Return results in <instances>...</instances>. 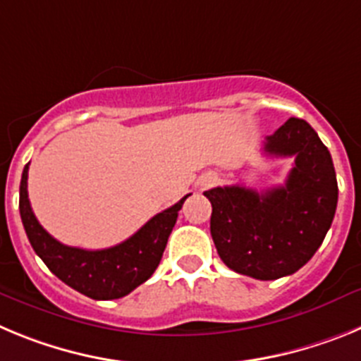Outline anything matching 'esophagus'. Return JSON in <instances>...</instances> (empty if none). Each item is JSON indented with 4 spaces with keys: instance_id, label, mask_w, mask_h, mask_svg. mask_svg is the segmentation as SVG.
I'll return each mask as SVG.
<instances>
[{
    "instance_id": "obj_1",
    "label": "esophagus",
    "mask_w": 361,
    "mask_h": 361,
    "mask_svg": "<svg viewBox=\"0 0 361 361\" xmlns=\"http://www.w3.org/2000/svg\"><path fill=\"white\" fill-rule=\"evenodd\" d=\"M215 180H216V178L213 177V175H206V177L200 178L199 186L200 188H208V186H212V184H215Z\"/></svg>"
}]
</instances>
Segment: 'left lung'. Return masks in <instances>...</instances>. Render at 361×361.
Wrapping results in <instances>:
<instances>
[{
	"label": "left lung",
	"mask_w": 361,
	"mask_h": 361,
	"mask_svg": "<svg viewBox=\"0 0 361 361\" xmlns=\"http://www.w3.org/2000/svg\"><path fill=\"white\" fill-rule=\"evenodd\" d=\"M264 153L295 159L283 186L260 193L235 184L204 195L212 202L209 229L222 262L251 279L276 280L317 253L333 224L338 184L329 149L304 119L291 117L266 137Z\"/></svg>",
	"instance_id": "1"
}]
</instances>
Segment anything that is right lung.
I'll list each match as a JSON object with an SVG mask.
<instances>
[{
    "instance_id": "obj_1",
    "label": "right lung",
    "mask_w": 361,
    "mask_h": 361,
    "mask_svg": "<svg viewBox=\"0 0 361 361\" xmlns=\"http://www.w3.org/2000/svg\"><path fill=\"white\" fill-rule=\"evenodd\" d=\"M28 164L19 184V213L32 247L57 279L88 298L114 300L126 296L153 275L177 222L178 209L190 195L157 213L135 235L114 247L95 251L70 247L44 231L32 212L27 191Z\"/></svg>"
}]
</instances>
